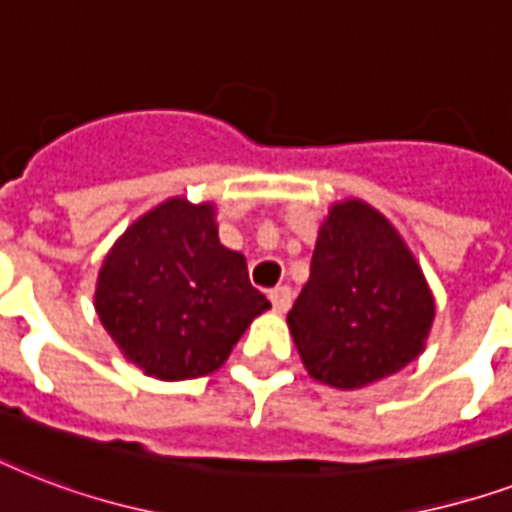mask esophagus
<instances>
[{
    "label": "esophagus",
    "instance_id": "obj_1",
    "mask_svg": "<svg viewBox=\"0 0 512 512\" xmlns=\"http://www.w3.org/2000/svg\"><path fill=\"white\" fill-rule=\"evenodd\" d=\"M268 300H271L273 311L287 313L289 305H292V289H289V287L271 289V292H268Z\"/></svg>",
    "mask_w": 512,
    "mask_h": 512
}]
</instances>
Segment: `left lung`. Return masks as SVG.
I'll return each instance as SVG.
<instances>
[{
  "instance_id": "obj_1",
  "label": "left lung",
  "mask_w": 512,
  "mask_h": 512,
  "mask_svg": "<svg viewBox=\"0 0 512 512\" xmlns=\"http://www.w3.org/2000/svg\"><path fill=\"white\" fill-rule=\"evenodd\" d=\"M433 316L428 281L388 217L358 199L329 209L287 316L313 380L353 390L396 374L422 353Z\"/></svg>"
}]
</instances>
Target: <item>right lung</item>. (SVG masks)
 <instances>
[{
	"label": "right lung",
	"instance_id": "obj_1",
	"mask_svg": "<svg viewBox=\"0 0 512 512\" xmlns=\"http://www.w3.org/2000/svg\"><path fill=\"white\" fill-rule=\"evenodd\" d=\"M271 303L247 260L217 239L215 207L167 199L135 220L103 260L95 311L127 361L156 380L215 372Z\"/></svg>",
	"mask_w": 512,
	"mask_h": 512
}]
</instances>
